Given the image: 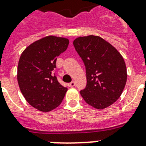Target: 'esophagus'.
I'll return each mask as SVG.
<instances>
[{"instance_id":"1","label":"esophagus","mask_w":146,"mask_h":146,"mask_svg":"<svg viewBox=\"0 0 146 146\" xmlns=\"http://www.w3.org/2000/svg\"><path fill=\"white\" fill-rule=\"evenodd\" d=\"M75 85H76V82H74V81H72V82L69 83L68 86L70 87H73V86H75Z\"/></svg>"}]
</instances>
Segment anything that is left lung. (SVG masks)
I'll return each mask as SVG.
<instances>
[{
	"instance_id": "1",
	"label": "left lung",
	"mask_w": 146,
	"mask_h": 146,
	"mask_svg": "<svg viewBox=\"0 0 146 146\" xmlns=\"http://www.w3.org/2000/svg\"><path fill=\"white\" fill-rule=\"evenodd\" d=\"M73 45L86 71V86L80 91L85 102L96 109L113 104L127 82V67L118 50L102 38L79 37Z\"/></svg>"
}]
</instances>
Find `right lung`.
Wrapping results in <instances>:
<instances>
[{"instance_id":"right-lung-1","label":"right lung","mask_w":146,"mask_h":146,"mask_svg":"<svg viewBox=\"0 0 146 146\" xmlns=\"http://www.w3.org/2000/svg\"><path fill=\"white\" fill-rule=\"evenodd\" d=\"M68 44L67 38L46 36L31 44L20 56L17 68L19 89L29 104L38 111H52L65 96L67 88L60 84L53 70L57 57Z\"/></svg>"}]
</instances>
